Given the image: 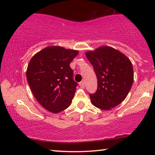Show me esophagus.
<instances>
[{
	"instance_id": "34e87169",
	"label": "esophagus",
	"mask_w": 155,
	"mask_h": 155,
	"mask_svg": "<svg viewBox=\"0 0 155 155\" xmlns=\"http://www.w3.org/2000/svg\"><path fill=\"white\" fill-rule=\"evenodd\" d=\"M79 85L81 86V87H85V82H84V81H81V82L79 83Z\"/></svg>"
}]
</instances>
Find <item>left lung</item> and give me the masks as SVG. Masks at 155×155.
<instances>
[{
    "mask_svg": "<svg viewBox=\"0 0 155 155\" xmlns=\"http://www.w3.org/2000/svg\"><path fill=\"white\" fill-rule=\"evenodd\" d=\"M92 64L98 80V89L90 97L93 105L105 110L120 104L133 85V68L128 57L109 46L99 47L85 53Z\"/></svg>",
    "mask_w": 155,
    "mask_h": 155,
    "instance_id": "left-lung-1",
    "label": "left lung"
}]
</instances>
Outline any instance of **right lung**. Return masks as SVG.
I'll use <instances>...</instances> for the list:
<instances>
[{"label":"right lung","mask_w":155,"mask_h":155,"mask_svg":"<svg viewBox=\"0 0 155 155\" xmlns=\"http://www.w3.org/2000/svg\"><path fill=\"white\" fill-rule=\"evenodd\" d=\"M78 51L51 46L37 52L28 63L27 78L31 91L44 108L54 114L72 103L78 84L70 64Z\"/></svg>","instance_id":"right-lung-1"}]
</instances>
